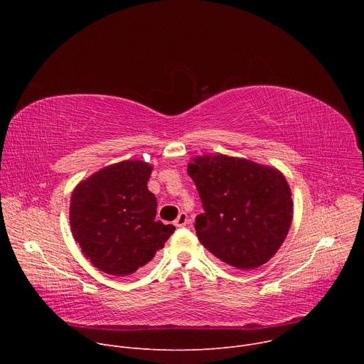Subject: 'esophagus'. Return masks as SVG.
I'll list each match as a JSON object with an SVG mask.
<instances>
[{
  "mask_svg": "<svg viewBox=\"0 0 364 364\" xmlns=\"http://www.w3.org/2000/svg\"><path fill=\"white\" fill-rule=\"evenodd\" d=\"M187 223H188V216H187V213H184V212H181V213L177 216L176 222H174V225H176L177 228H184Z\"/></svg>",
  "mask_w": 364,
  "mask_h": 364,
  "instance_id": "esophagus-1",
  "label": "esophagus"
}]
</instances>
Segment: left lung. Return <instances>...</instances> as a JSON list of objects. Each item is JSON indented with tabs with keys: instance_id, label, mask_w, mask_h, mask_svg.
Returning a JSON list of instances; mask_svg holds the SVG:
<instances>
[{
	"instance_id": "left-lung-1",
	"label": "left lung",
	"mask_w": 364,
	"mask_h": 364,
	"mask_svg": "<svg viewBox=\"0 0 364 364\" xmlns=\"http://www.w3.org/2000/svg\"><path fill=\"white\" fill-rule=\"evenodd\" d=\"M187 173L204 209L194 223L201 245L237 269L267 264L292 222L291 188L284 174L223 154L193 159Z\"/></svg>"
}]
</instances>
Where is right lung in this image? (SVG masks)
I'll return each instance as SVG.
<instances>
[{
  "label": "right lung",
  "instance_id": "1",
  "mask_svg": "<svg viewBox=\"0 0 364 364\" xmlns=\"http://www.w3.org/2000/svg\"><path fill=\"white\" fill-rule=\"evenodd\" d=\"M152 167L122 161L79 183L70 198L75 240L93 267L127 277L145 267L176 228L155 222L157 197L146 187Z\"/></svg>",
  "mask_w": 364,
  "mask_h": 364
}]
</instances>
